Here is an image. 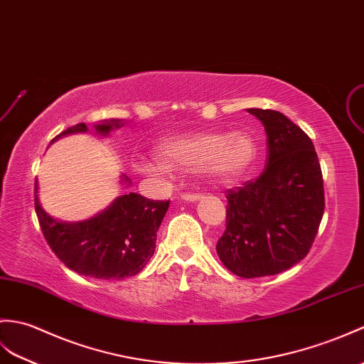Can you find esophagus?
Masks as SVG:
<instances>
[{"mask_svg": "<svg viewBox=\"0 0 364 364\" xmlns=\"http://www.w3.org/2000/svg\"><path fill=\"white\" fill-rule=\"evenodd\" d=\"M181 198L184 200V201H197V200H200L201 198V196L200 193H181Z\"/></svg>", "mask_w": 364, "mask_h": 364, "instance_id": "1", "label": "esophagus"}]
</instances>
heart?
I'll return each mask as SVG.
<instances>
[{
  "instance_id": "1",
  "label": "heart",
  "mask_w": 364,
  "mask_h": 364,
  "mask_svg": "<svg viewBox=\"0 0 364 364\" xmlns=\"http://www.w3.org/2000/svg\"><path fill=\"white\" fill-rule=\"evenodd\" d=\"M155 159H134L133 171L142 176L203 172L218 181L237 180L256 158V144L247 133H196L167 139L156 147Z\"/></svg>"
}]
</instances>
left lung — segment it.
<instances>
[{"instance_id":"obj_1","label":"left lung","mask_w":364,"mask_h":364,"mask_svg":"<svg viewBox=\"0 0 364 364\" xmlns=\"http://www.w3.org/2000/svg\"><path fill=\"white\" fill-rule=\"evenodd\" d=\"M267 133V167L228 191L226 230L217 255L231 273H282L307 256L324 214L323 173L314 142L274 109L248 108Z\"/></svg>"}]
</instances>
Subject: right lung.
Segmentation results:
<instances>
[{
    "mask_svg": "<svg viewBox=\"0 0 364 364\" xmlns=\"http://www.w3.org/2000/svg\"><path fill=\"white\" fill-rule=\"evenodd\" d=\"M122 125L119 119H109L95 124V130L108 136ZM85 132L88 127L82 122L57 134L50 142ZM121 181L130 184L125 175ZM167 209L168 200L155 201L129 192L88 220L60 222L41 208L36 181V213L50 250L73 272L102 281H119L138 274L146 267L155 252L156 232Z\"/></svg>",
    "mask_w": 364,
    "mask_h": 364,
    "instance_id": "add662e5",
    "label": "right lung"
}]
</instances>
